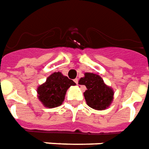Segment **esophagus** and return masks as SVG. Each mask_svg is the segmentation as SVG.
I'll return each mask as SVG.
<instances>
[{
    "mask_svg": "<svg viewBox=\"0 0 149 149\" xmlns=\"http://www.w3.org/2000/svg\"><path fill=\"white\" fill-rule=\"evenodd\" d=\"M74 83H75V84H78V82H79V79H74Z\"/></svg>",
    "mask_w": 149,
    "mask_h": 149,
    "instance_id": "esophagus-1",
    "label": "esophagus"
}]
</instances>
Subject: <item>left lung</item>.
Returning a JSON list of instances; mask_svg holds the SVG:
<instances>
[{
  "instance_id": "8db88e82",
  "label": "left lung",
  "mask_w": 149,
  "mask_h": 149,
  "mask_svg": "<svg viewBox=\"0 0 149 149\" xmlns=\"http://www.w3.org/2000/svg\"><path fill=\"white\" fill-rule=\"evenodd\" d=\"M79 84L84 85L87 90L84 93L89 107L97 110L108 108L113 99V90L104 83L101 77L93 73H85Z\"/></svg>"
}]
</instances>
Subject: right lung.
<instances>
[{"mask_svg":"<svg viewBox=\"0 0 149 149\" xmlns=\"http://www.w3.org/2000/svg\"><path fill=\"white\" fill-rule=\"evenodd\" d=\"M75 83L61 72H54L37 88L38 98L45 107L55 108L64 101L66 91Z\"/></svg>","mask_w":149,"mask_h":149,"instance_id":"1","label":"right lung"}]
</instances>
